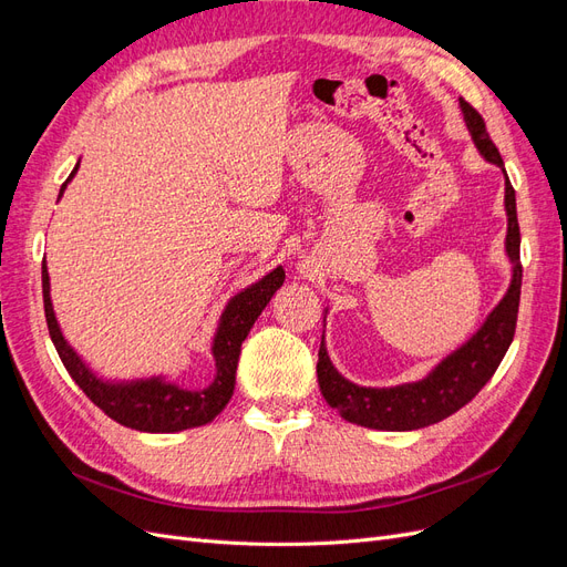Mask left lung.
Listing matches in <instances>:
<instances>
[{"label":"left lung","instance_id":"left-lung-1","mask_svg":"<svg viewBox=\"0 0 567 567\" xmlns=\"http://www.w3.org/2000/svg\"><path fill=\"white\" fill-rule=\"evenodd\" d=\"M471 140L487 163L502 167L504 161L499 151L492 144L485 120L468 101L458 99ZM506 177L504 192V208H506V255L511 262V284L499 305L480 323V329L458 346L454 352L437 362L427 371L421 381L402 383L392 388H367L348 381L342 375L326 350L321 336L319 362H317V379L323 400L329 402L338 414L357 425L373 427V431H419V427L440 423L442 419L452 416L454 411L466 406L475 394L485 388L492 379L496 367L511 346L513 333H516L518 319V302H520V229L516 215V192Z\"/></svg>","mask_w":567,"mask_h":567}]
</instances>
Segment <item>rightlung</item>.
Returning <instances> with one entry per match:
<instances>
[{
    "label": "right lung",
    "instance_id": "obj_1",
    "mask_svg": "<svg viewBox=\"0 0 567 567\" xmlns=\"http://www.w3.org/2000/svg\"><path fill=\"white\" fill-rule=\"evenodd\" d=\"M80 163L73 167L59 192V200L65 186L75 177ZM286 279L284 267L271 269L260 281L250 284L225 305L217 329L213 336V359H215V379L210 385L192 390L177 381H169L167 375H146V379L115 381L99 375L78 350L65 340L61 323L51 302V284L47 260H42V296H44V315L51 342L61 357L65 371L80 385V390L104 411L115 423L132 427L140 433H179L188 427H198L210 423L221 409L227 406L236 385V367L241 354V342L250 333L252 323L262 315L271 296L277 293Z\"/></svg>",
    "mask_w": 567,
    "mask_h": 567
}]
</instances>
